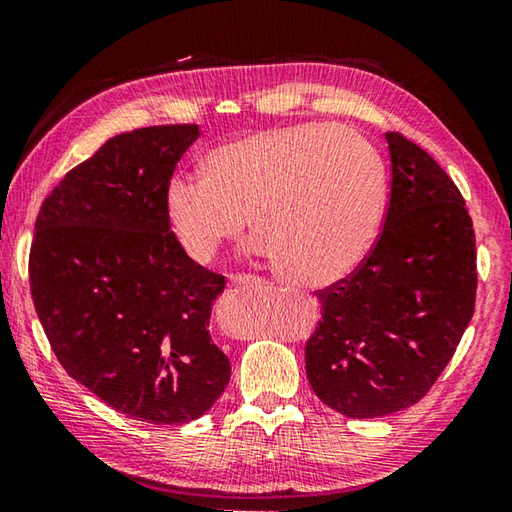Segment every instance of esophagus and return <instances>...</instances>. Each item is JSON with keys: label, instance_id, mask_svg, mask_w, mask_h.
Segmentation results:
<instances>
[{"label": "esophagus", "instance_id": "obj_1", "mask_svg": "<svg viewBox=\"0 0 512 512\" xmlns=\"http://www.w3.org/2000/svg\"><path fill=\"white\" fill-rule=\"evenodd\" d=\"M230 284L232 286H248V284H262V280L255 275H248V273H235V275H230Z\"/></svg>", "mask_w": 512, "mask_h": 512}]
</instances>
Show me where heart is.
Returning a JSON list of instances; mask_svg holds the SVG:
<instances>
[{
    "mask_svg": "<svg viewBox=\"0 0 512 512\" xmlns=\"http://www.w3.org/2000/svg\"><path fill=\"white\" fill-rule=\"evenodd\" d=\"M201 170L165 190L167 224L194 262L215 259L248 217L284 282L327 286L365 262L383 228L387 167L351 127L259 129L212 147Z\"/></svg>",
    "mask_w": 512,
    "mask_h": 512,
    "instance_id": "obj_1",
    "label": "heart"
}]
</instances>
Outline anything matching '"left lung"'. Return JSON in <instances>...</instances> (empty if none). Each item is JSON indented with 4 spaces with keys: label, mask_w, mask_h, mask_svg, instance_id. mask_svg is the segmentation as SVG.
<instances>
[{
    "label": "left lung",
    "mask_w": 512,
    "mask_h": 512,
    "mask_svg": "<svg viewBox=\"0 0 512 512\" xmlns=\"http://www.w3.org/2000/svg\"><path fill=\"white\" fill-rule=\"evenodd\" d=\"M392 190L371 253L315 295L306 376L351 418L401 412L448 367L475 313V228L461 192L423 147L387 132Z\"/></svg>",
    "instance_id": "8db88e82"
}]
</instances>
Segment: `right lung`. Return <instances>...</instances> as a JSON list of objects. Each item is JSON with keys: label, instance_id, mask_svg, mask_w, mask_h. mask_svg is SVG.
I'll return each instance as SVG.
<instances>
[{"label": "right lung", "instance_id": "add662e5", "mask_svg": "<svg viewBox=\"0 0 512 512\" xmlns=\"http://www.w3.org/2000/svg\"><path fill=\"white\" fill-rule=\"evenodd\" d=\"M197 125L118 134L44 199L31 297L60 365L116 412L154 425L206 414L230 380L208 331L226 277L188 257L165 217Z\"/></svg>", "mask_w": 512, "mask_h": 512}]
</instances>
